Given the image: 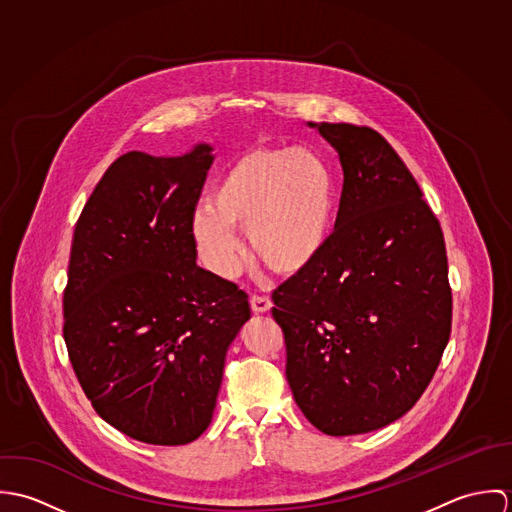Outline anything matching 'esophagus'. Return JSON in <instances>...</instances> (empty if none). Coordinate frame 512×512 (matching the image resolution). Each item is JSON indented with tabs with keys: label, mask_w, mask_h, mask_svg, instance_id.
<instances>
[{
	"label": "esophagus",
	"mask_w": 512,
	"mask_h": 512,
	"mask_svg": "<svg viewBox=\"0 0 512 512\" xmlns=\"http://www.w3.org/2000/svg\"><path fill=\"white\" fill-rule=\"evenodd\" d=\"M250 305L254 313H268L272 309V299L266 295H252Z\"/></svg>",
	"instance_id": "34e87169"
}]
</instances>
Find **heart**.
<instances>
[{"instance_id": "1", "label": "heart", "mask_w": 512, "mask_h": 512, "mask_svg": "<svg viewBox=\"0 0 512 512\" xmlns=\"http://www.w3.org/2000/svg\"><path fill=\"white\" fill-rule=\"evenodd\" d=\"M335 220V179L307 147H260L238 157L220 177L211 203L193 215V234L211 272L232 278L246 230L252 254L276 274H297L317 260Z\"/></svg>"}]
</instances>
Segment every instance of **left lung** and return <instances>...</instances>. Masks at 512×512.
<instances>
[{"label": "left lung", "mask_w": 512, "mask_h": 512, "mask_svg": "<svg viewBox=\"0 0 512 512\" xmlns=\"http://www.w3.org/2000/svg\"><path fill=\"white\" fill-rule=\"evenodd\" d=\"M343 167L335 230L284 282L272 315L303 416L327 436L402 418L424 394L451 331L439 222L392 146L374 130L313 124Z\"/></svg>", "instance_id": "obj_1"}]
</instances>
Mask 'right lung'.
Segmentation results:
<instances>
[{
	"mask_svg": "<svg viewBox=\"0 0 512 512\" xmlns=\"http://www.w3.org/2000/svg\"><path fill=\"white\" fill-rule=\"evenodd\" d=\"M211 151L118 157L74 228L63 331L76 378L104 422L153 445L209 428L226 351L250 319L248 295L197 266Z\"/></svg>",
	"mask_w": 512,
	"mask_h": 512,
	"instance_id": "1",
	"label": "right lung"
}]
</instances>
